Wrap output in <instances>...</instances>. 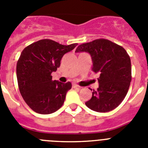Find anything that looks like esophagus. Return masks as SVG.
<instances>
[{"instance_id": "34e87169", "label": "esophagus", "mask_w": 148, "mask_h": 148, "mask_svg": "<svg viewBox=\"0 0 148 148\" xmlns=\"http://www.w3.org/2000/svg\"><path fill=\"white\" fill-rule=\"evenodd\" d=\"M73 88H75V87H79V86L77 84H73Z\"/></svg>"}]
</instances>
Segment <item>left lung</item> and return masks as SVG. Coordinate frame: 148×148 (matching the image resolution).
<instances>
[{
    "label": "left lung",
    "mask_w": 148,
    "mask_h": 148,
    "mask_svg": "<svg viewBox=\"0 0 148 148\" xmlns=\"http://www.w3.org/2000/svg\"><path fill=\"white\" fill-rule=\"evenodd\" d=\"M87 52L92 59V70L99 73V86L85 104L96 112L113 110L126 96L131 82V62L121 46L104 38L94 40L77 47L75 53Z\"/></svg>",
    "instance_id": "8db88e82"
}]
</instances>
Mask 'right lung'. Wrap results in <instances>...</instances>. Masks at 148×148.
<instances>
[{"label":"right lung","mask_w":148,"mask_h":148,"mask_svg":"<svg viewBox=\"0 0 148 148\" xmlns=\"http://www.w3.org/2000/svg\"><path fill=\"white\" fill-rule=\"evenodd\" d=\"M76 46V43L62 45L42 39L22 51L16 66L18 88L23 100L35 113L50 114L63 105L72 84L53 81L51 74L60 66L64 55Z\"/></svg>","instance_id":"obj_1"}]
</instances>
